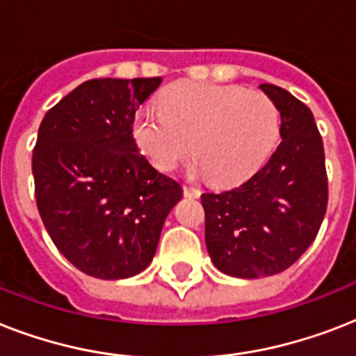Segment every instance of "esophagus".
I'll return each mask as SVG.
<instances>
[{
    "label": "esophagus",
    "mask_w": 356,
    "mask_h": 356,
    "mask_svg": "<svg viewBox=\"0 0 356 356\" xmlns=\"http://www.w3.org/2000/svg\"><path fill=\"white\" fill-rule=\"evenodd\" d=\"M183 192H184V195H186V197H200V195H201L200 188H195V186H190V184H184Z\"/></svg>",
    "instance_id": "1"
}]
</instances>
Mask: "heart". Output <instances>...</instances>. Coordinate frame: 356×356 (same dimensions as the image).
Masks as SVG:
<instances>
[{
    "instance_id": "1",
    "label": "heart",
    "mask_w": 356,
    "mask_h": 356,
    "mask_svg": "<svg viewBox=\"0 0 356 356\" xmlns=\"http://www.w3.org/2000/svg\"><path fill=\"white\" fill-rule=\"evenodd\" d=\"M279 133L281 113L264 92L194 81L166 88L159 113L142 111L133 120L134 142L156 170L172 172L192 145L195 170L222 186L251 177Z\"/></svg>"
}]
</instances>
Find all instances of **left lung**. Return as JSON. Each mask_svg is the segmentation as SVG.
<instances>
[{"instance_id": "8db88e82", "label": "left lung", "mask_w": 356, "mask_h": 356, "mask_svg": "<svg viewBox=\"0 0 356 356\" xmlns=\"http://www.w3.org/2000/svg\"><path fill=\"white\" fill-rule=\"evenodd\" d=\"M260 88L281 113L282 142L245 183L201 195L212 262L240 279L290 268L314 242L329 201L323 140L310 108L281 86Z\"/></svg>"}]
</instances>
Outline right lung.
Segmentation results:
<instances>
[{"label": "right lung", "mask_w": 356, "mask_h": 356, "mask_svg": "<svg viewBox=\"0 0 356 356\" xmlns=\"http://www.w3.org/2000/svg\"><path fill=\"white\" fill-rule=\"evenodd\" d=\"M159 85L161 77L85 81L38 127L36 207L53 243L86 275L111 281L145 270L183 195L133 138L134 114Z\"/></svg>", "instance_id": "add662e5"}]
</instances>
